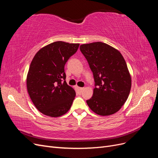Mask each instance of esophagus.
Segmentation results:
<instances>
[{
	"instance_id": "1",
	"label": "esophagus",
	"mask_w": 158,
	"mask_h": 158,
	"mask_svg": "<svg viewBox=\"0 0 158 158\" xmlns=\"http://www.w3.org/2000/svg\"><path fill=\"white\" fill-rule=\"evenodd\" d=\"M77 89H78V92H80V93H81L82 92V90L84 89V88H80V87H77Z\"/></svg>"
}]
</instances>
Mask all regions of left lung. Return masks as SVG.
Returning a JSON list of instances; mask_svg holds the SVG:
<instances>
[{"label":"left lung","mask_w":158,"mask_h":158,"mask_svg":"<svg viewBox=\"0 0 158 158\" xmlns=\"http://www.w3.org/2000/svg\"><path fill=\"white\" fill-rule=\"evenodd\" d=\"M80 49L92 70L95 81L92 97L86 103L99 115L108 116L119 111L131 88V77L123 55L105 43L81 45Z\"/></svg>","instance_id":"obj_1"}]
</instances>
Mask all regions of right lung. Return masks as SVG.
I'll use <instances>...</instances> for the list:
<instances>
[{
    "instance_id": "1",
    "label": "right lung",
    "mask_w": 158,
    "mask_h": 158,
    "mask_svg": "<svg viewBox=\"0 0 158 158\" xmlns=\"http://www.w3.org/2000/svg\"><path fill=\"white\" fill-rule=\"evenodd\" d=\"M79 44L55 41L38 51L27 75V92L41 113L58 117L69 111L76 96L66 82L64 65L77 51Z\"/></svg>"
}]
</instances>
